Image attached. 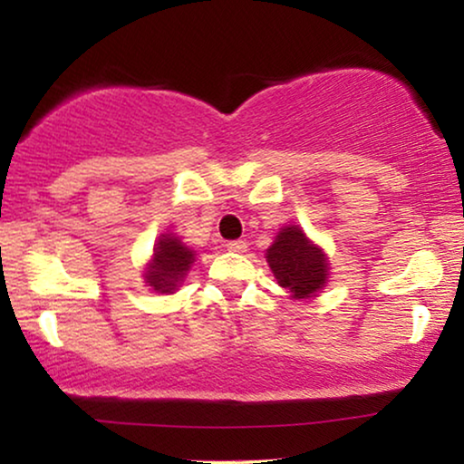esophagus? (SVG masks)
Returning <instances> with one entry per match:
<instances>
[{
	"label": "esophagus",
	"instance_id": "obj_1",
	"mask_svg": "<svg viewBox=\"0 0 464 464\" xmlns=\"http://www.w3.org/2000/svg\"><path fill=\"white\" fill-rule=\"evenodd\" d=\"M227 251H234V253H243L246 251V243L245 240H230V243L226 245Z\"/></svg>",
	"mask_w": 464,
	"mask_h": 464
}]
</instances>
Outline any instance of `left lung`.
I'll list each match as a JSON object with an SVG mask.
<instances>
[{"label":"left lung","mask_w":464,"mask_h":464,"mask_svg":"<svg viewBox=\"0 0 464 464\" xmlns=\"http://www.w3.org/2000/svg\"><path fill=\"white\" fill-rule=\"evenodd\" d=\"M266 262L278 285L287 289L294 300H310L327 283V256L297 226L281 227L266 251Z\"/></svg>","instance_id":"left-lung-1"}]
</instances>
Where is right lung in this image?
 <instances>
[{
    "label": "right lung",
    "mask_w": 464,
    "mask_h": 464,
    "mask_svg": "<svg viewBox=\"0 0 464 464\" xmlns=\"http://www.w3.org/2000/svg\"><path fill=\"white\" fill-rule=\"evenodd\" d=\"M196 251L181 243L175 234H160L154 246V256L145 268V283L158 294H173L192 268Z\"/></svg>",
    "instance_id": "obj_1"
}]
</instances>
